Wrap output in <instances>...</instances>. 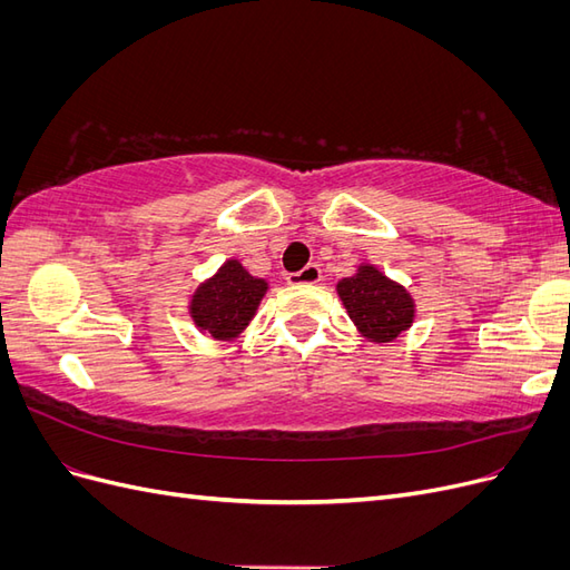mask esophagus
Here are the masks:
<instances>
[{"mask_svg":"<svg viewBox=\"0 0 570 570\" xmlns=\"http://www.w3.org/2000/svg\"><path fill=\"white\" fill-rule=\"evenodd\" d=\"M323 278L321 268L316 264H308L306 268H302L299 273H289L287 275V283L289 285H316Z\"/></svg>","mask_w":570,"mask_h":570,"instance_id":"esophagus-1","label":"esophagus"}]
</instances>
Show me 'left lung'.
<instances>
[{"mask_svg": "<svg viewBox=\"0 0 570 570\" xmlns=\"http://www.w3.org/2000/svg\"><path fill=\"white\" fill-rule=\"evenodd\" d=\"M335 289L354 327L368 342H394L416 321L411 292L373 264H358L356 273L342 278Z\"/></svg>", "mask_w": 570, "mask_h": 570, "instance_id": "obj_1", "label": "left lung"}]
</instances>
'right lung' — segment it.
Segmentation results:
<instances>
[{"instance_id": "right-lung-1", "label": "right lung", "mask_w": 570, "mask_h": 570, "mask_svg": "<svg viewBox=\"0 0 570 570\" xmlns=\"http://www.w3.org/2000/svg\"><path fill=\"white\" fill-rule=\"evenodd\" d=\"M268 281L252 275L239 258H228L212 278L199 283L187 312L197 331L220 342H235L256 316Z\"/></svg>"}]
</instances>
